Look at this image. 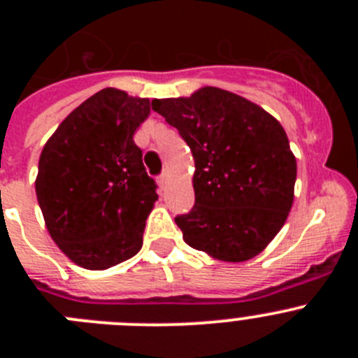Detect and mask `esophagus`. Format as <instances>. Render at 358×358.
Masks as SVG:
<instances>
[{"instance_id": "esophagus-1", "label": "esophagus", "mask_w": 358, "mask_h": 358, "mask_svg": "<svg viewBox=\"0 0 358 358\" xmlns=\"http://www.w3.org/2000/svg\"><path fill=\"white\" fill-rule=\"evenodd\" d=\"M166 182H169V172H163L159 177H157V185H159L161 188H164Z\"/></svg>"}]
</instances>
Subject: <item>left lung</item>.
<instances>
[{
    "label": "left lung",
    "instance_id": "obj_1",
    "mask_svg": "<svg viewBox=\"0 0 358 358\" xmlns=\"http://www.w3.org/2000/svg\"><path fill=\"white\" fill-rule=\"evenodd\" d=\"M152 109L179 131L195 159V204L176 217L185 242L220 262L260 255L294 201L296 157L280 122L218 87L156 98Z\"/></svg>",
    "mask_w": 358,
    "mask_h": 358
}]
</instances>
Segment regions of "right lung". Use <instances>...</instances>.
Instances as JSON below:
<instances>
[{
	"mask_svg": "<svg viewBox=\"0 0 358 358\" xmlns=\"http://www.w3.org/2000/svg\"><path fill=\"white\" fill-rule=\"evenodd\" d=\"M148 115V98L106 87L71 110L41 152L36 194L44 222L80 267L103 271L143 245L157 186L134 132Z\"/></svg>",
	"mask_w": 358,
	"mask_h": 358,
	"instance_id": "obj_1",
	"label": "right lung"
}]
</instances>
